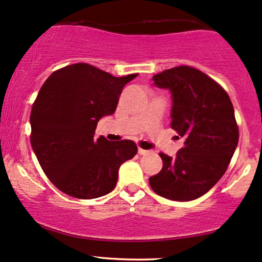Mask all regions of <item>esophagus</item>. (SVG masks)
<instances>
[{"mask_svg": "<svg viewBox=\"0 0 262 262\" xmlns=\"http://www.w3.org/2000/svg\"><path fill=\"white\" fill-rule=\"evenodd\" d=\"M148 153H149L148 150L142 149V148H138V154H140V156H146V154H148Z\"/></svg>", "mask_w": 262, "mask_h": 262, "instance_id": "obj_1", "label": "esophagus"}]
</instances>
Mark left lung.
<instances>
[{
    "mask_svg": "<svg viewBox=\"0 0 262 262\" xmlns=\"http://www.w3.org/2000/svg\"><path fill=\"white\" fill-rule=\"evenodd\" d=\"M171 93V128L185 138L176 157L160 153L163 169L149 177L164 198L189 202L204 195L224 176L239 132L227 92L192 67H176L151 77Z\"/></svg>",
    "mask_w": 262,
    "mask_h": 262,
    "instance_id": "8db88e82",
    "label": "left lung"
}]
</instances>
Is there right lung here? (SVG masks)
Segmentation results:
<instances>
[{"instance_id":"obj_1","label":"right lung","mask_w":262,"mask_h":262,"mask_svg":"<svg viewBox=\"0 0 262 262\" xmlns=\"http://www.w3.org/2000/svg\"><path fill=\"white\" fill-rule=\"evenodd\" d=\"M138 74L115 77L86 63L48 76L30 114L31 147L51 182L66 194L93 199L111 193L119 167L136 156L135 142H109L95 132L114 114L119 96Z\"/></svg>"}]
</instances>
